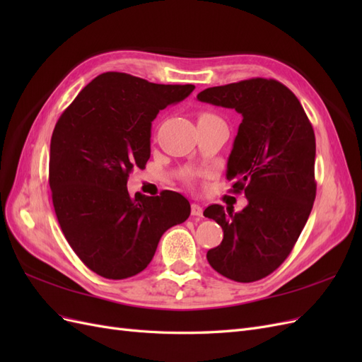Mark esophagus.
Wrapping results in <instances>:
<instances>
[{
  "label": "esophagus",
  "instance_id": "1",
  "mask_svg": "<svg viewBox=\"0 0 362 362\" xmlns=\"http://www.w3.org/2000/svg\"><path fill=\"white\" fill-rule=\"evenodd\" d=\"M202 206L199 204H192V216L193 217H201L202 216Z\"/></svg>",
  "mask_w": 362,
  "mask_h": 362
}]
</instances>
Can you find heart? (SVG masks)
Masks as SVG:
<instances>
[{"instance_id":"obj_1","label":"heart","mask_w":362,"mask_h":362,"mask_svg":"<svg viewBox=\"0 0 362 362\" xmlns=\"http://www.w3.org/2000/svg\"><path fill=\"white\" fill-rule=\"evenodd\" d=\"M208 116H213V115H210V113H202L199 117H208Z\"/></svg>"}]
</instances>
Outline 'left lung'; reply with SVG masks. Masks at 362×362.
<instances>
[{"mask_svg": "<svg viewBox=\"0 0 362 362\" xmlns=\"http://www.w3.org/2000/svg\"><path fill=\"white\" fill-rule=\"evenodd\" d=\"M198 100L243 116L228 158L226 180L247 205L235 213L218 204L204 216L223 229L206 252L210 266L237 282L259 281L290 255L315 199V136L296 95L272 78H249L208 89Z\"/></svg>", "mask_w": 362, "mask_h": 362, "instance_id": "8db88e82", "label": "left lung"}]
</instances>
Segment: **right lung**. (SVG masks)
Listing matches in <instances>:
<instances>
[{
	"mask_svg": "<svg viewBox=\"0 0 362 362\" xmlns=\"http://www.w3.org/2000/svg\"><path fill=\"white\" fill-rule=\"evenodd\" d=\"M193 84H156L122 72L98 75L76 95L52 131L49 187L54 211L69 246L107 279L145 270L161 235L190 216L182 194L136 193L131 170L151 157V124L180 103Z\"/></svg>",
	"mask_w": 362,
	"mask_h": 362,
	"instance_id": "add662e5",
	"label": "right lung"
}]
</instances>
